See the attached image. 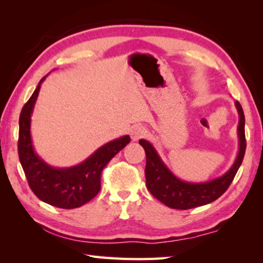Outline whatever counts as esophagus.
<instances>
[{
	"mask_svg": "<svg viewBox=\"0 0 263 263\" xmlns=\"http://www.w3.org/2000/svg\"><path fill=\"white\" fill-rule=\"evenodd\" d=\"M146 128L142 126V125H139V124H137V125H133L131 127V138L133 141H137L139 140L140 138L144 137L146 135Z\"/></svg>",
	"mask_w": 263,
	"mask_h": 263,
	"instance_id": "1",
	"label": "esophagus"
}]
</instances>
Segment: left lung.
<instances>
[{"label": "left lung", "instance_id": "8db88e82", "mask_svg": "<svg viewBox=\"0 0 263 263\" xmlns=\"http://www.w3.org/2000/svg\"><path fill=\"white\" fill-rule=\"evenodd\" d=\"M239 115L238 138L239 149L232 166L225 174L206 182H188L177 177L157 152L148 140L140 139L139 144L146 153V186L155 198L164 205L179 210H186L196 206L205 205L219 198L232 183L240 164L242 162L246 139H245V115L241 105L237 101L234 103Z\"/></svg>", "mask_w": 263, "mask_h": 263}]
</instances>
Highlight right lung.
Instances as JSON below:
<instances>
[{"label": "right lung", "mask_w": 263, "mask_h": 263, "mask_svg": "<svg viewBox=\"0 0 263 263\" xmlns=\"http://www.w3.org/2000/svg\"><path fill=\"white\" fill-rule=\"evenodd\" d=\"M44 77L20 116L18 155L29 185L34 195L50 205L60 209L82 206L99 194L101 174L119 151L130 142V136H123L106 142L94 153L72 167H54L35 152L31 137V116L41 90Z\"/></svg>", "instance_id": "1"}]
</instances>
